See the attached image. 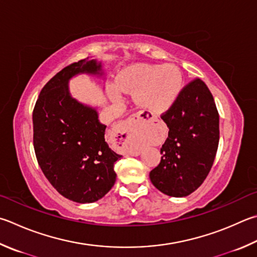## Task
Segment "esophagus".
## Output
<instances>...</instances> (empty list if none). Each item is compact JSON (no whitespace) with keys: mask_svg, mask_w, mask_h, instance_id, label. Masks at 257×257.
<instances>
[{"mask_svg":"<svg viewBox=\"0 0 257 257\" xmlns=\"http://www.w3.org/2000/svg\"><path fill=\"white\" fill-rule=\"evenodd\" d=\"M128 130H129V123L128 122L120 123L118 127L115 128V132L118 134H127Z\"/></svg>","mask_w":257,"mask_h":257,"instance_id":"34e87169","label":"esophagus"}]
</instances>
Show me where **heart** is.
<instances>
[{
  "mask_svg": "<svg viewBox=\"0 0 257 257\" xmlns=\"http://www.w3.org/2000/svg\"><path fill=\"white\" fill-rule=\"evenodd\" d=\"M183 88V76L172 64H136L120 73L118 82L108 84L111 97L119 100L124 91L136 92V101L153 113L169 110L179 99Z\"/></svg>",
  "mask_w": 257,
  "mask_h": 257,
  "instance_id": "obj_1",
  "label": "heart"
}]
</instances>
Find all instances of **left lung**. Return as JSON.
I'll return each mask as SVG.
<instances>
[{"mask_svg":"<svg viewBox=\"0 0 257 257\" xmlns=\"http://www.w3.org/2000/svg\"><path fill=\"white\" fill-rule=\"evenodd\" d=\"M161 116L169 137L161 148V163L149 177L164 194L186 197L203 183L213 165L219 144L217 106L206 83L194 78Z\"/></svg>","mask_w":257,"mask_h":257,"instance_id":"1","label":"left lung"}]
</instances>
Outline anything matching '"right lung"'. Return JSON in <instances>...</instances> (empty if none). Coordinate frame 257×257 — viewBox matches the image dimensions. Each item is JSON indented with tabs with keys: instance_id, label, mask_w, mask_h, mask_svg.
<instances>
[{
	"instance_id": "add662e5",
	"label": "right lung",
	"mask_w": 257,
	"mask_h": 257,
	"mask_svg": "<svg viewBox=\"0 0 257 257\" xmlns=\"http://www.w3.org/2000/svg\"><path fill=\"white\" fill-rule=\"evenodd\" d=\"M101 64L82 59L50 78L32 112L37 161L49 183L78 203L95 202L114 185V163L121 155L105 142L106 125L95 109L69 95L68 80L80 73L100 74Z\"/></svg>"
}]
</instances>
